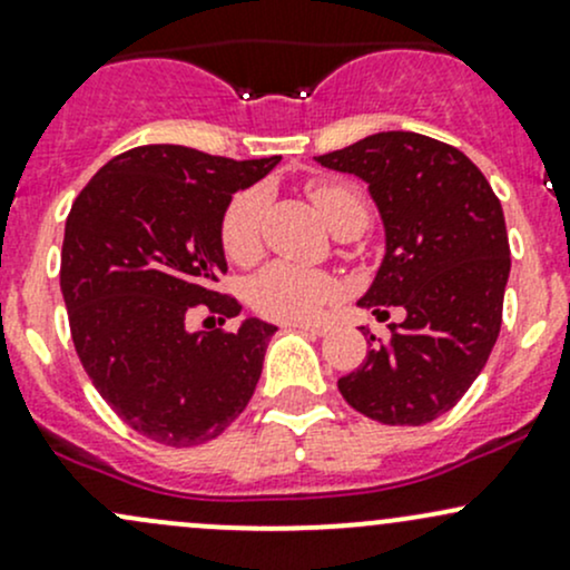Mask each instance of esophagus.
Returning a JSON list of instances; mask_svg holds the SVG:
<instances>
[{"mask_svg": "<svg viewBox=\"0 0 570 570\" xmlns=\"http://www.w3.org/2000/svg\"><path fill=\"white\" fill-rule=\"evenodd\" d=\"M287 326L291 328H302V332H309V334H317V336H323L328 332V326L326 323H309V321H293V323H287Z\"/></svg>", "mask_w": 570, "mask_h": 570, "instance_id": "esophagus-1", "label": "esophagus"}]
</instances>
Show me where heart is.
Returning <instances> with one entry per match:
<instances>
[{"mask_svg": "<svg viewBox=\"0 0 570 570\" xmlns=\"http://www.w3.org/2000/svg\"><path fill=\"white\" fill-rule=\"evenodd\" d=\"M309 200L332 230L356 225L358 230L370 223V206L364 193L351 181H312L307 187ZM263 193L244 189L228 204L219 225V242L230 261L255 258L261 247ZM334 296V279L315 268L293 266V263H272L249 285V302L261 315L274 321H307L328 298Z\"/></svg>", "mask_w": 570, "mask_h": 570, "instance_id": "b5f03b06", "label": "heart"}]
</instances>
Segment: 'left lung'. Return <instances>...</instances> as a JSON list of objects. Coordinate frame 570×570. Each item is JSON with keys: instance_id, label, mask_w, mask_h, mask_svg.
<instances>
[{"instance_id": "1", "label": "left lung", "mask_w": 570, "mask_h": 570, "mask_svg": "<svg viewBox=\"0 0 570 570\" xmlns=\"http://www.w3.org/2000/svg\"><path fill=\"white\" fill-rule=\"evenodd\" d=\"M315 160L364 179L381 212L385 255L358 307L377 321L405 309L391 340L340 377V394L381 424H430L462 400L498 342L511 272L503 206L470 157L419 132H375Z\"/></svg>"}]
</instances>
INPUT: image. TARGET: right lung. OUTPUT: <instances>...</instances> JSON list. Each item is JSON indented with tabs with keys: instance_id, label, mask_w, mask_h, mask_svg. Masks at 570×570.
<instances>
[{
	"instance_id": "right-lung-1",
	"label": "right lung",
	"mask_w": 570,
	"mask_h": 570,
	"mask_svg": "<svg viewBox=\"0 0 570 570\" xmlns=\"http://www.w3.org/2000/svg\"><path fill=\"white\" fill-rule=\"evenodd\" d=\"M277 163L136 146L67 214L59 283L72 345L114 413L155 443H206L253 400L277 326L247 317L238 332H189L187 317L198 304L219 323L242 312L214 291L228 272L219 225L236 189Z\"/></svg>"
}]
</instances>
